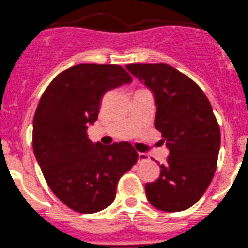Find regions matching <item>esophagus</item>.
<instances>
[{"instance_id": "obj_1", "label": "esophagus", "mask_w": 248, "mask_h": 248, "mask_svg": "<svg viewBox=\"0 0 248 248\" xmlns=\"http://www.w3.org/2000/svg\"><path fill=\"white\" fill-rule=\"evenodd\" d=\"M146 161H148V155L146 153H139V163H142Z\"/></svg>"}]
</instances>
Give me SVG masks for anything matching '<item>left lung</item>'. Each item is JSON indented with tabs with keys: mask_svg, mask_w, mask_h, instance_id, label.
<instances>
[{
	"mask_svg": "<svg viewBox=\"0 0 248 248\" xmlns=\"http://www.w3.org/2000/svg\"><path fill=\"white\" fill-rule=\"evenodd\" d=\"M126 69L155 96V126L169 150L146 197L157 209L180 212L196 203L213 179L220 130L208 98L196 82L164 63L128 64Z\"/></svg>",
	"mask_w": 248,
	"mask_h": 248,
	"instance_id": "left-lung-1",
	"label": "left lung"
}]
</instances>
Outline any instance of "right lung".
Here are the masks:
<instances>
[{"mask_svg":"<svg viewBox=\"0 0 248 248\" xmlns=\"http://www.w3.org/2000/svg\"><path fill=\"white\" fill-rule=\"evenodd\" d=\"M133 81L115 64H78L48 85L32 122V148L49 188L69 208L96 213L115 199L120 176L138 162L129 142L105 146L87 138L110 89Z\"/></svg>","mask_w":248,"mask_h":248,"instance_id":"obj_1","label":"right lung"}]
</instances>
